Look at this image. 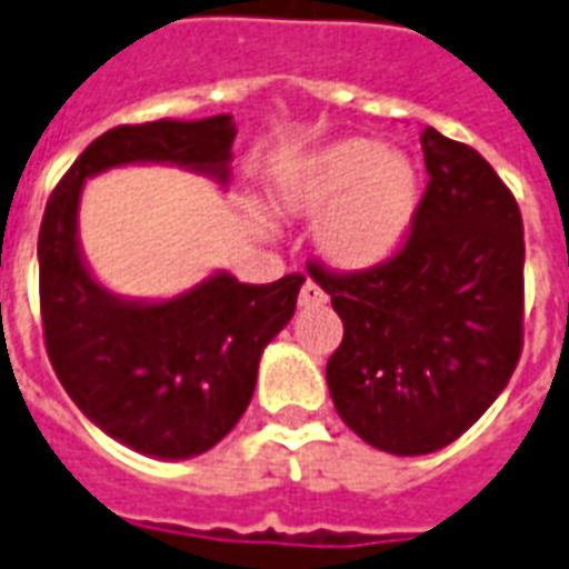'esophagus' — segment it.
<instances>
[{
	"mask_svg": "<svg viewBox=\"0 0 569 569\" xmlns=\"http://www.w3.org/2000/svg\"><path fill=\"white\" fill-rule=\"evenodd\" d=\"M326 301H329V298H326V292H322L313 280H308V283L301 286V292H298V305H301V308H322Z\"/></svg>",
	"mask_w": 569,
	"mask_h": 569,
	"instance_id": "34e87169",
	"label": "esophagus"
}]
</instances>
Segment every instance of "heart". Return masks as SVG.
<instances>
[{"mask_svg": "<svg viewBox=\"0 0 569 569\" xmlns=\"http://www.w3.org/2000/svg\"><path fill=\"white\" fill-rule=\"evenodd\" d=\"M280 210L317 222L322 259L366 271L406 247L423 203V173L378 140L347 137L301 154L280 179Z\"/></svg>", "mask_w": 569, "mask_h": 569, "instance_id": "b5f03b06", "label": "heart"}]
</instances>
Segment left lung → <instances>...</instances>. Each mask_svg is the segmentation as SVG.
<instances>
[{
	"label": "left lung",
	"instance_id": "1",
	"mask_svg": "<svg viewBox=\"0 0 569 569\" xmlns=\"http://www.w3.org/2000/svg\"><path fill=\"white\" fill-rule=\"evenodd\" d=\"M427 194L406 247L369 271L308 264L345 322L326 366L338 415L396 457L460 439L521 357L525 228L512 191L476 149L420 133Z\"/></svg>",
	"mask_w": 569,
	"mask_h": 569
}]
</instances>
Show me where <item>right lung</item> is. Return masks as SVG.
Returning a JSON list of instances; mask_svg holds the SVG:
<instances>
[{
  "label": "right lung",
  "mask_w": 569,
  "mask_h": 569,
  "mask_svg": "<svg viewBox=\"0 0 569 569\" xmlns=\"http://www.w3.org/2000/svg\"><path fill=\"white\" fill-rule=\"evenodd\" d=\"M234 137L231 116L106 130L44 207L39 298L51 366L84 418L158 460L210 451L243 418L261 353L292 320L305 277L252 286L216 271L173 298L116 296L81 252V191L93 176L128 163H170L224 188Z\"/></svg>",
  "instance_id": "right-lung-1"
}]
</instances>
